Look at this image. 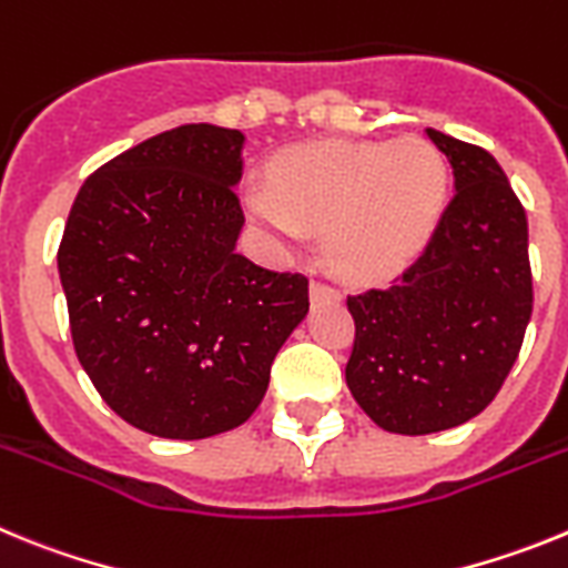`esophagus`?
<instances>
[{
	"instance_id": "esophagus-1",
	"label": "esophagus",
	"mask_w": 568,
	"mask_h": 568,
	"mask_svg": "<svg viewBox=\"0 0 568 568\" xmlns=\"http://www.w3.org/2000/svg\"><path fill=\"white\" fill-rule=\"evenodd\" d=\"M310 293H313L315 301H335V298H338V290H335L333 284H327V281H313Z\"/></svg>"
}]
</instances>
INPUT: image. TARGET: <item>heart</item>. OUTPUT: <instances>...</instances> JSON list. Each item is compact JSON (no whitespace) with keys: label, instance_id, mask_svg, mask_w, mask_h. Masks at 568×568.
<instances>
[{"label":"heart","instance_id":"heart-1","mask_svg":"<svg viewBox=\"0 0 568 568\" xmlns=\"http://www.w3.org/2000/svg\"><path fill=\"white\" fill-rule=\"evenodd\" d=\"M446 199V162L424 139L307 144L281 159L250 213L281 244L324 230L335 270L375 278L398 270L426 241Z\"/></svg>","mask_w":568,"mask_h":568}]
</instances>
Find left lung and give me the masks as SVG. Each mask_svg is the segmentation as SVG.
<instances>
[{"mask_svg":"<svg viewBox=\"0 0 568 568\" xmlns=\"http://www.w3.org/2000/svg\"><path fill=\"white\" fill-rule=\"evenodd\" d=\"M426 135L453 164L455 199L393 284L346 295V386L395 435L440 433L484 413L531 318L529 227L509 179L478 144Z\"/></svg>","mask_w":568,"mask_h":568,"instance_id":"8db88e82","label":"left lung"}]
</instances>
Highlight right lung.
<instances>
[{
  "label": "right lung",
  "mask_w": 568,
  "mask_h": 568,
  "mask_svg": "<svg viewBox=\"0 0 568 568\" xmlns=\"http://www.w3.org/2000/svg\"><path fill=\"white\" fill-rule=\"evenodd\" d=\"M241 148V130H164L88 175L64 224L79 364L119 418L159 438L244 424L310 310L307 275L235 250Z\"/></svg>",
  "instance_id": "1"
}]
</instances>
